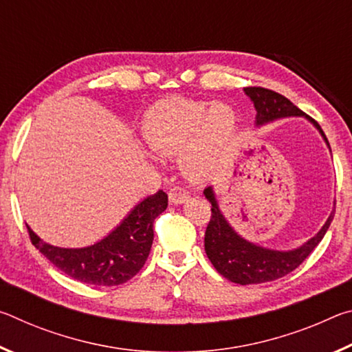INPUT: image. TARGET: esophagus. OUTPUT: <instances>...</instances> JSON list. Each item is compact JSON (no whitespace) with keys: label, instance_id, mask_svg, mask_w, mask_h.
Wrapping results in <instances>:
<instances>
[{"label":"esophagus","instance_id":"34e87169","mask_svg":"<svg viewBox=\"0 0 352 352\" xmlns=\"http://www.w3.org/2000/svg\"><path fill=\"white\" fill-rule=\"evenodd\" d=\"M189 199V192L186 189L175 186L169 190V201L174 205H182Z\"/></svg>","mask_w":352,"mask_h":352}]
</instances>
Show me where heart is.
Wrapping results in <instances>:
<instances>
[{
    "label": "heart",
    "instance_id": "1",
    "mask_svg": "<svg viewBox=\"0 0 352 352\" xmlns=\"http://www.w3.org/2000/svg\"><path fill=\"white\" fill-rule=\"evenodd\" d=\"M237 124L230 105L169 98L148 110L144 138L164 157L183 152V168L190 178L210 174L228 147Z\"/></svg>",
    "mask_w": 352,
    "mask_h": 352
}]
</instances>
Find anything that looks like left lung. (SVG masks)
I'll use <instances>...</instances> for the list:
<instances>
[{
	"label": "left lung",
	"instance_id": "obj_1",
	"mask_svg": "<svg viewBox=\"0 0 352 352\" xmlns=\"http://www.w3.org/2000/svg\"><path fill=\"white\" fill-rule=\"evenodd\" d=\"M243 91L254 104L256 126H262V124L275 121L279 118L306 116L320 130L321 136L327 142L326 135L318 122L302 113L283 94L262 87H247L243 88ZM204 194L211 201V219L205 231V252L208 259L211 261L214 269L220 275L230 279L231 283L242 285L275 281V279L294 272L323 239L332 222L333 214H336V210H333L323 228L301 247L289 250V252H276V250L254 245L241 237L220 212L212 188H206Z\"/></svg>",
	"mask_w": 352,
	"mask_h": 352
}]
</instances>
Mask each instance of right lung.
<instances>
[{"label": "right lung", "mask_w": 352, "mask_h": 352, "mask_svg": "<svg viewBox=\"0 0 352 352\" xmlns=\"http://www.w3.org/2000/svg\"><path fill=\"white\" fill-rule=\"evenodd\" d=\"M168 208V194L158 190L140 201L111 233L90 247L60 248L40 239L28 226L32 245L65 275L94 285L127 283L146 264L153 242V222Z\"/></svg>", "instance_id": "right-lung-1"}]
</instances>
